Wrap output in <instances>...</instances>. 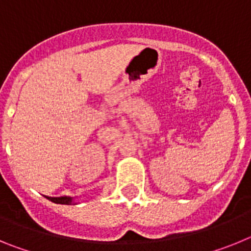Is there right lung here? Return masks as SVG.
<instances>
[{
    "mask_svg": "<svg viewBox=\"0 0 251 251\" xmlns=\"http://www.w3.org/2000/svg\"><path fill=\"white\" fill-rule=\"evenodd\" d=\"M48 200L52 201L55 203H61V205H72L73 203V197L68 196H61V197H48L45 196Z\"/></svg>",
    "mask_w": 251,
    "mask_h": 251,
    "instance_id": "obj_1",
    "label": "right lung"
}]
</instances>
